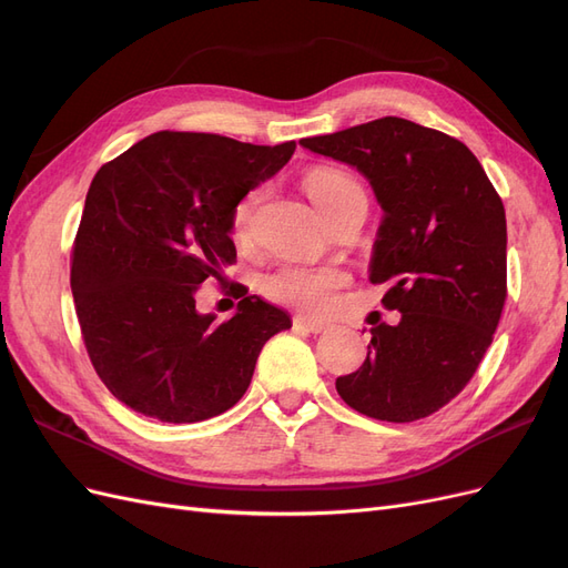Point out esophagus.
Masks as SVG:
<instances>
[{"mask_svg": "<svg viewBox=\"0 0 568 568\" xmlns=\"http://www.w3.org/2000/svg\"><path fill=\"white\" fill-rule=\"evenodd\" d=\"M294 324L301 326V329H305V332H311V334H322V332L329 329V324H326V322L311 320V317H296Z\"/></svg>", "mask_w": 568, "mask_h": 568, "instance_id": "34e87169", "label": "esophagus"}]
</instances>
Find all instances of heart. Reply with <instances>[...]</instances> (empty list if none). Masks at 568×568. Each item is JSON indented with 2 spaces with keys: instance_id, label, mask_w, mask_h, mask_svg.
<instances>
[{
  "instance_id": "b5f03b06",
  "label": "heart",
  "mask_w": 568,
  "mask_h": 568,
  "mask_svg": "<svg viewBox=\"0 0 568 568\" xmlns=\"http://www.w3.org/2000/svg\"><path fill=\"white\" fill-rule=\"evenodd\" d=\"M305 192L313 199V203L329 217L341 203H346L353 194L363 192L348 173L336 168H315L305 175ZM265 192L263 189H251V192L239 199L232 211L230 232L236 246H251L255 234V217L261 209ZM348 284V277L336 267H315V265H301V263H286L277 270L265 274L261 282L263 296L298 307L303 313H326L334 303V294Z\"/></svg>"
}]
</instances>
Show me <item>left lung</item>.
<instances>
[{
    "instance_id": "1",
    "label": "left lung",
    "mask_w": 568,
    "mask_h": 568,
    "mask_svg": "<svg viewBox=\"0 0 568 568\" xmlns=\"http://www.w3.org/2000/svg\"><path fill=\"white\" fill-rule=\"evenodd\" d=\"M305 149L363 173L382 203L369 280L400 322L372 326L367 357L336 390L359 415L415 422L471 382L507 298V220L478 159L455 136L386 115Z\"/></svg>"
}]
</instances>
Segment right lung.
<instances>
[{"instance_id": "add662e5", "label": "right lung", "mask_w": 568, "mask_h": 568, "mask_svg": "<svg viewBox=\"0 0 568 568\" xmlns=\"http://www.w3.org/2000/svg\"><path fill=\"white\" fill-rule=\"evenodd\" d=\"M209 132H153L99 168L71 255L84 348L120 403L170 424L222 415L246 393L265 341L291 326L257 296L234 317L196 311L203 282L236 261L239 199L294 156Z\"/></svg>"}]
</instances>
